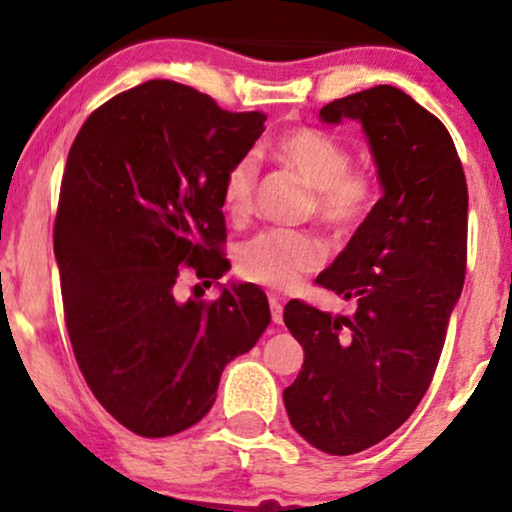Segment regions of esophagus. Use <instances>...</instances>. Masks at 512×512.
<instances>
[{
	"instance_id": "esophagus-1",
	"label": "esophagus",
	"mask_w": 512,
	"mask_h": 512,
	"mask_svg": "<svg viewBox=\"0 0 512 512\" xmlns=\"http://www.w3.org/2000/svg\"><path fill=\"white\" fill-rule=\"evenodd\" d=\"M270 312H272V321H275V324H282L284 307H282V303H279L277 296H270Z\"/></svg>"
}]
</instances>
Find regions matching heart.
Segmentation results:
<instances>
[{
    "label": "heart",
    "instance_id": "b5f03b06",
    "mask_svg": "<svg viewBox=\"0 0 512 512\" xmlns=\"http://www.w3.org/2000/svg\"><path fill=\"white\" fill-rule=\"evenodd\" d=\"M279 163L291 167L312 188L314 216L335 233L359 226L373 202V184L366 174L349 170V151L338 139L312 128L284 132L272 146ZM258 179L256 158H237L223 177V205L233 216H244L254 205ZM324 261V249L312 235L293 230H265L242 244V277L275 291H289Z\"/></svg>",
    "mask_w": 512,
    "mask_h": 512
}]
</instances>
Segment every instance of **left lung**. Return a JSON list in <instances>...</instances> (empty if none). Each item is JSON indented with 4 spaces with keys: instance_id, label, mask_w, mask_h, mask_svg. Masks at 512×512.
Here are the masks:
<instances>
[{
    "instance_id": "1",
    "label": "left lung",
    "mask_w": 512,
    "mask_h": 512,
    "mask_svg": "<svg viewBox=\"0 0 512 512\" xmlns=\"http://www.w3.org/2000/svg\"><path fill=\"white\" fill-rule=\"evenodd\" d=\"M319 118L361 125L382 198L317 277L352 317L284 307L305 352L284 405L307 443L347 457L394 433L429 389L464 289L468 191L450 132L403 90H361Z\"/></svg>"
}]
</instances>
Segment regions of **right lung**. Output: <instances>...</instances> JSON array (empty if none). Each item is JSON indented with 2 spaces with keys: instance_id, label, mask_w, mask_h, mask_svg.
<instances>
[{
  "instance_id": "add662e5",
  "label": "right lung",
  "mask_w": 512,
  "mask_h": 512,
  "mask_svg": "<svg viewBox=\"0 0 512 512\" xmlns=\"http://www.w3.org/2000/svg\"><path fill=\"white\" fill-rule=\"evenodd\" d=\"M263 123L156 79L93 111L69 149L53 233L69 340L97 401L137 436L198 424L223 368L270 324L256 284H220L214 304L173 289L186 267L230 270L223 177Z\"/></svg>"
}]
</instances>
